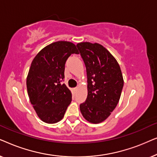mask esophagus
<instances>
[{
    "mask_svg": "<svg viewBox=\"0 0 157 157\" xmlns=\"http://www.w3.org/2000/svg\"><path fill=\"white\" fill-rule=\"evenodd\" d=\"M77 89H78V88H77V87H76V88H74V91H77Z\"/></svg>",
    "mask_w": 157,
    "mask_h": 157,
    "instance_id": "34e87169",
    "label": "esophagus"
}]
</instances>
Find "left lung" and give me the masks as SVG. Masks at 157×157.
Instances as JSON below:
<instances>
[{
    "mask_svg": "<svg viewBox=\"0 0 157 157\" xmlns=\"http://www.w3.org/2000/svg\"><path fill=\"white\" fill-rule=\"evenodd\" d=\"M86 68L88 96L80 104L83 117L98 124L106 120L119 103L124 86L121 68L110 52L98 44L76 45Z\"/></svg>",
    "mask_w": 157,
    "mask_h": 157,
    "instance_id": "left-lung-1",
    "label": "left lung"
}]
</instances>
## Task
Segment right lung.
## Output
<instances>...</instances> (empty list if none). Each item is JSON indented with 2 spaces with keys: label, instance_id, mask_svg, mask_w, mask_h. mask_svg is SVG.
Instances as JSON below:
<instances>
[{
  "label": "right lung",
  "instance_id": "1",
  "mask_svg": "<svg viewBox=\"0 0 157 157\" xmlns=\"http://www.w3.org/2000/svg\"><path fill=\"white\" fill-rule=\"evenodd\" d=\"M73 53H78L74 44L54 42L43 48L31 63L26 80L28 94L38 117L46 123L61 121L71 102L70 90L61 82L66 61Z\"/></svg>",
  "mask_w": 157,
  "mask_h": 157
}]
</instances>
